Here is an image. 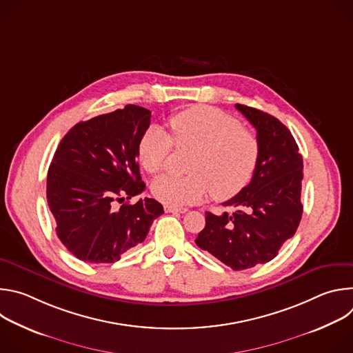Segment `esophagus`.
I'll list each match as a JSON object with an SVG mask.
<instances>
[{
  "label": "esophagus",
  "instance_id": "1",
  "mask_svg": "<svg viewBox=\"0 0 353 353\" xmlns=\"http://www.w3.org/2000/svg\"><path fill=\"white\" fill-rule=\"evenodd\" d=\"M165 211L169 212V214H185L188 210H187V208H174V207L166 205V207H165Z\"/></svg>",
  "mask_w": 353,
  "mask_h": 353
}]
</instances>
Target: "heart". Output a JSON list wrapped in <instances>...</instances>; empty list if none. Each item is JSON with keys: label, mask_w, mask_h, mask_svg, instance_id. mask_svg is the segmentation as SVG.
Segmentation results:
<instances>
[{"label": "heart", "mask_w": 353, "mask_h": 353, "mask_svg": "<svg viewBox=\"0 0 353 353\" xmlns=\"http://www.w3.org/2000/svg\"><path fill=\"white\" fill-rule=\"evenodd\" d=\"M177 146L195 149L190 176H162L150 187L154 196L169 207L199 203L208 190L225 201L240 192L253 176L260 145L254 132L219 109L196 105L170 117ZM172 138L158 125L149 127L139 139L138 159L150 174L159 173L173 149Z\"/></svg>", "instance_id": "1"}]
</instances>
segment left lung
<instances>
[{"label":"left lung","instance_id":"obj_1","mask_svg":"<svg viewBox=\"0 0 353 353\" xmlns=\"http://www.w3.org/2000/svg\"><path fill=\"white\" fill-rule=\"evenodd\" d=\"M254 125L260 145L251 181L223 207L222 215L205 212V228L195 243L234 271L265 264L278 256L301 219L303 159L290 131L274 116L236 105Z\"/></svg>","mask_w":353,"mask_h":353}]
</instances>
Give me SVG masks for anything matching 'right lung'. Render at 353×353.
Returning a JSON list of instances; mask_svg holds the SVG:
<instances>
[{
    "label": "right lung",
    "mask_w": 353,
    "mask_h": 353,
    "mask_svg": "<svg viewBox=\"0 0 353 353\" xmlns=\"http://www.w3.org/2000/svg\"><path fill=\"white\" fill-rule=\"evenodd\" d=\"M149 124L148 109L127 105L75 124L61 139L47 173V203L59 239L77 259L119 261L163 214L154 198L113 207L145 190L137 157Z\"/></svg>",
    "instance_id": "right-lung-1"
}]
</instances>
